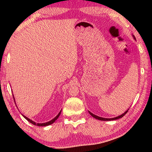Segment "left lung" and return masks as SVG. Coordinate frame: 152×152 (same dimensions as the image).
Segmentation results:
<instances>
[{
    "instance_id": "8db88e82",
    "label": "left lung",
    "mask_w": 152,
    "mask_h": 152,
    "mask_svg": "<svg viewBox=\"0 0 152 152\" xmlns=\"http://www.w3.org/2000/svg\"><path fill=\"white\" fill-rule=\"evenodd\" d=\"M133 37H134V39H135V37H134V36H133ZM128 110H129V109H128ZM128 110H126V111H125L124 113H123L122 115H119V116L116 117H114V118H110V119H108V118H103V117H99V116H97V115H94L93 113H92L91 112H90V111H88V113H90V115H91L92 117H93L94 118H95V119H99V120H101V121H113V120H116V119H120V118H122V117H123V116H124V115L126 114V113H127Z\"/></svg>"
}]
</instances>
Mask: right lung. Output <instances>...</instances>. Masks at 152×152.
<instances>
[{"label":"right lung","mask_w":152,"mask_h":152,"mask_svg":"<svg viewBox=\"0 0 152 152\" xmlns=\"http://www.w3.org/2000/svg\"><path fill=\"white\" fill-rule=\"evenodd\" d=\"M13 98H14V96H13ZM61 111V110H60V113H58V115H57V116H56L55 118H53V119L52 120H51V121H48V122L43 123H36L35 122L31 120L30 119H29V118H27V117L24 116L23 115V117L25 118V119H26L28 121L30 122L31 123H32L33 125H37V126H40V127H44V126H48V125H51V124H52L53 123H54V122L56 121V120H57V119H58V118L59 117V116H60V115Z\"/></svg>","instance_id":"right-lung-1"}]
</instances>
